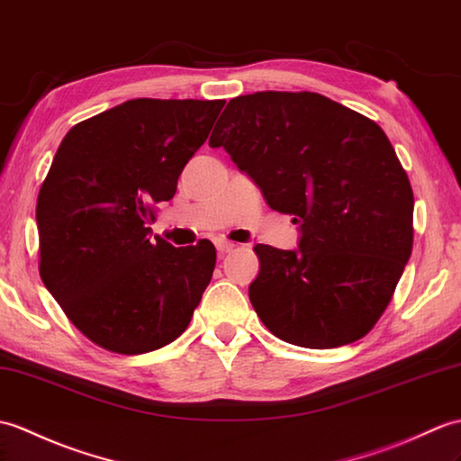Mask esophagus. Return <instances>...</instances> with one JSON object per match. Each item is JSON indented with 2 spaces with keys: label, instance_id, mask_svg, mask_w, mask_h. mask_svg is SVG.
Here are the masks:
<instances>
[{
  "label": "esophagus",
  "instance_id": "esophagus-1",
  "mask_svg": "<svg viewBox=\"0 0 461 461\" xmlns=\"http://www.w3.org/2000/svg\"><path fill=\"white\" fill-rule=\"evenodd\" d=\"M216 249H218L220 255H226V253H230V251L235 249V243L226 241V240H218V241H216Z\"/></svg>",
  "mask_w": 461,
  "mask_h": 461
}]
</instances>
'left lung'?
<instances>
[{"label": "left lung", "instance_id": "1", "mask_svg": "<svg viewBox=\"0 0 461 461\" xmlns=\"http://www.w3.org/2000/svg\"><path fill=\"white\" fill-rule=\"evenodd\" d=\"M213 127L273 210L301 223V245H255L249 301L288 344L328 349L371 331L412 251L414 196L381 127L314 92L233 98Z\"/></svg>", "mask_w": 461, "mask_h": 461}]
</instances>
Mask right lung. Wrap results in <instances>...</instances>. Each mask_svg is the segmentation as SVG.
I'll use <instances>...</instances> for the list:
<instances>
[{
  "label": "right lung",
  "mask_w": 461,
  "mask_h": 461,
  "mask_svg": "<svg viewBox=\"0 0 461 461\" xmlns=\"http://www.w3.org/2000/svg\"><path fill=\"white\" fill-rule=\"evenodd\" d=\"M223 100H127L62 139L37 198L39 273L95 346L137 356L190 324L216 267L208 240H151L155 204L208 139Z\"/></svg>",
  "instance_id": "right-lung-1"
}]
</instances>
